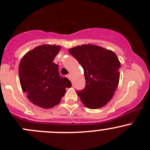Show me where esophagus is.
<instances>
[{"instance_id":"obj_1","label":"esophagus","mask_w":150,"mask_h":150,"mask_svg":"<svg viewBox=\"0 0 150 150\" xmlns=\"http://www.w3.org/2000/svg\"><path fill=\"white\" fill-rule=\"evenodd\" d=\"M66 76H67V78H68V79H69V80H70V79H71V75H69V74H68V75H66Z\"/></svg>"}]
</instances>
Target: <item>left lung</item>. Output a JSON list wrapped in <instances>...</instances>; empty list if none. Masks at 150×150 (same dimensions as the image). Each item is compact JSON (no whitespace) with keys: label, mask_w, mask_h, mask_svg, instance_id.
I'll use <instances>...</instances> for the list:
<instances>
[{"label":"left lung","mask_w":150,"mask_h":150,"mask_svg":"<svg viewBox=\"0 0 150 150\" xmlns=\"http://www.w3.org/2000/svg\"><path fill=\"white\" fill-rule=\"evenodd\" d=\"M69 53L83 68L86 86L76 91L82 103L89 109H99L107 104L120 79V63L116 54L91 44L69 48Z\"/></svg>","instance_id":"obj_1"}]
</instances>
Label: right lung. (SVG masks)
Instances as JSON below:
<instances>
[{"mask_svg": "<svg viewBox=\"0 0 150 150\" xmlns=\"http://www.w3.org/2000/svg\"><path fill=\"white\" fill-rule=\"evenodd\" d=\"M61 46L42 45L27 53L20 62L19 76L29 100L42 108L57 105L72 86L68 78L59 75V66L53 62Z\"/></svg>", "mask_w": 150, "mask_h": 150, "instance_id": "right-lung-1", "label": "right lung"}]
</instances>
